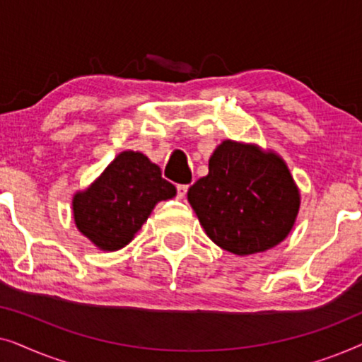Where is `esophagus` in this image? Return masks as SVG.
<instances>
[{
    "label": "esophagus",
    "instance_id": "esophagus-1",
    "mask_svg": "<svg viewBox=\"0 0 362 362\" xmlns=\"http://www.w3.org/2000/svg\"><path fill=\"white\" fill-rule=\"evenodd\" d=\"M187 185H177L176 186V191H177V197H180V199H182V197L186 196V192H187Z\"/></svg>",
    "mask_w": 362,
    "mask_h": 362
}]
</instances>
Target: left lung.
I'll use <instances>...</instances> for the list:
<instances>
[{
    "mask_svg": "<svg viewBox=\"0 0 362 362\" xmlns=\"http://www.w3.org/2000/svg\"><path fill=\"white\" fill-rule=\"evenodd\" d=\"M209 239L235 255L279 245L300 209V192L288 166L274 151L232 140L209 158V173L187 191Z\"/></svg>",
    "mask_w": 362,
    "mask_h": 362,
    "instance_id": "obj_1",
    "label": "left lung"
}]
</instances>
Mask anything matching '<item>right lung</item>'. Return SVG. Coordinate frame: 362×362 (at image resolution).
I'll list each match as a JSON object with an SVG mask.
<instances>
[{
    "label": "right lung",
    "mask_w": 362,
    "mask_h": 362,
    "mask_svg": "<svg viewBox=\"0 0 362 362\" xmlns=\"http://www.w3.org/2000/svg\"><path fill=\"white\" fill-rule=\"evenodd\" d=\"M173 196L176 187L163 180L160 166L143 153L123 151L74 196V221L98 249L113 252L130 244L153 207Z\"/></svg>",
    "instance_id": "obj_1"
}]
</instances>
